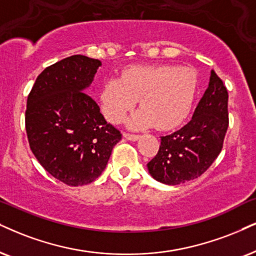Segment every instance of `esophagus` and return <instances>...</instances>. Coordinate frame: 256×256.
I'll use <instances>...</instances> for the list:
<instances>
[{"label":"esophagus","instance_id":"esophagus-1","mask_svg":"<svg viewBox=\"0 0 256 256\" xmlns=\"http://www.w3.org/2000/svg\"><path fill=\"white\" fill-rule=\"evenodd\" d=\"M122 137H124L125 139H128V140H131V142H136L139 139L138 134H122Z\"/></svg>","mask_w":256,"mask_h":256}]
</instances>
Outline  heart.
<instances>
[{"label": "heart", "instance_id": "heart-1", "mask_svg": "<svg viewBox=\"0 0 256 256\" xmlns=\"http://www.w3.org/2000/svg\"><path fill=\"white\" fill-rule=\"evenodd\" d=\"M198 90V76L192 67L178 64L132 66L122 70L120 79L106 80L100 102L108 122H120L140 102V108L128 120L131 128L156 126L168 131L178 128L192 111Z\"/></svg>", "mask_w": 256, "mask_h": 256}]
</instances>
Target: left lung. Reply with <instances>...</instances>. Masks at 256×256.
<instances>
[{
  "label": "left lung",
  "instance_id": "8db88e82",
  "mask_svg": "<svg viewBox=\"0 0 256 256\" xmlns=\"http://www.w3.org/2000/svg\"><path fill=\"white\" fill-rule=\"evenodd\" d=\"M228 92L214 70L192 120L178 131L160 137L157 154L148 163L158 182L177 186L200 177L222 150L228 128Z\"/></svg>",
  "mask_w": 256,
  "mask_h": 256
}]
</instances>
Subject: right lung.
Returning <instances> with one entry per match:
<instances>
[{"label": "right lung", "mask_w": 256, "mask_h": 256, "mask_svg": "<svg viewBox=\"0 0 256 256\" xmlns=\"http://www.w3.org/2000/svg\"><path fill=\"white\" fill-rule=\"evenodd\" d=\"M100 66L99 60L85 56L58 61L36 78L27 99L30 150L48 174L67 186L98 178L122 139L87 94Z\"/></svg>", "instance_id": "add662e5"}]
</instances>
